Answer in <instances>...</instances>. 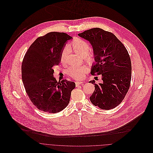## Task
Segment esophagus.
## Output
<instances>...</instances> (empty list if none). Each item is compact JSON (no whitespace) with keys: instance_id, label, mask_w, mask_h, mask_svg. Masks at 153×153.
I'll return each mask as SVG.
<instances>
[{"instance_id":"esophagus-1","label":"esophagus","mask_w":153,"mask_h":153,"mask_svg":"<svg viewBox=\"0 0 153 153\" xmlns=\"http://www.w3.org/2000/svg\"><path fill=\"white\" fill-rule=\"evenodd\" d=\"M83 83H84V82H82V81H76L75 82L76 85H78L79 84H82Z\"/></svg>"}]
</instances>
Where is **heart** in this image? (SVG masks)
I'll return each instance as SVG.
<instances>
[{"instance_id": "obj_1", "label": "heart", "mask_w": 153, "mask_h": 153, "mask_svg": "<svg viewBox=\"0 0 153 153\" xmlns=\"http://www.w3.org/2000/svg\"><path fill=\"white\" fill-rule=\"evenodd\" d=\"M71 46L74 51L78 54L84 56L88 54L90 46L89 45L85 42L84 40L79 39V38H75L71 43ZM69 52V46H65L62 52L61 53V61L62 62H65L67 56ZM88 59L89 61L92 60V57L91 56H88ZM87 71V68L85 66H73L71 67L68 73V74L71 76L72 77L76 78V79H79L82 78L84 76V75L85 72Z\"/></svg>"}]
</instances>
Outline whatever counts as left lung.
I'll list each match as a JSON object with an SVG mask.
<instances>
[{
	"label": "left lung",
	"instance_id": "left-lung-1",
	"mask_svg": "<svg viewBox=\"0 0 153 153\" xmlns=\"http://www.w3.org/2000/svg\"><path fill=\"white\" fill-rule=\"evenodd\" d=\"M78 36L92 46L95 63L91 75H101L102 82L97 84L90 100L95 106L104 110L114 108L123 101L128 92L131 78L130 55L124 45L111 33L92 28Z\"/></svg>",
	"mask_w": 153,
	"mask_h": 153
}]
</instances>
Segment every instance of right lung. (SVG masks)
Here are the masks:
<instances>
[{
	"instance_id": "right-lung-1",
	"label": "right lung",
	"mask_w": 153,
	"mask_h": 153,
	"mask_svg": "<svg viewBox=\"0 0 153 153\" xmlns=\"http://www.w3.org/2000/svg\"><path fill=\"white\" fill-rule=\"evenodd\" d=\"M72 37L51 32L37 39L27 51L22 65V78L30 100L40 110L55 113L69 104L75 83L57 81L53 67L61 61V53Z\"/></svg>"
}]
</instances>
